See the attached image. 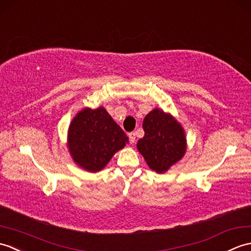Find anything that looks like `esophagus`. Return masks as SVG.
<instances>
[{"label": "esophagus", "instance_id": "34e87169", "mask_svg": "<svg viewBox=\"0 0 251 251\" xmlns=\"http://www.w3.org/2000/svg\"><path fill=\"white\" fill-rule=\"evenodd\" d=\"M129 140H130V143L131 144H133L135 142V133L134 132H131V133H129Z\"/></svg>", "mask_w": 251, "mask_h": 251}]
</instances>
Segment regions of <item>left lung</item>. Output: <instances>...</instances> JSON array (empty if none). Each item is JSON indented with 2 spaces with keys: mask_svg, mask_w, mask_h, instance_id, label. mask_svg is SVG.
I'll list each match as a JSON object with an SVG mask.
<instances>
[{
  "mask_svg": "<svg viewBox=\"0 0 251 251\" xmlns=\"http://www.w3.org/2000/svg\"><path fill=\"white\" fill-rule=\"evenodd\" d=\"M143 129L145 135L136 146L152 171L164 173L183 157L185 131L174 117L154 108L145 117Z\"/></svg>",
  "mask_w": 251,
  "mask_h": 251,
  "instance_id": "8db88e82",
  "label": "left lung"
}]
</instances>
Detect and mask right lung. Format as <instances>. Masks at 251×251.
<instances>
[{
    "label": "right lung",
    "mask_w": 251,
    "mask_h": 251,
    "mask_svg": "<svg viewBox=\"0 0 251 251\" xmlns=\"http://www.w3.org/2000/svg\"><path fill=\"white\" fill-rule=\"evenodd\" d=\"M68 146L74 162L96 173L105 168L129 138L104 107L83 108L72 120Z\"/></svg>",
    "instance_id": "1"
}]
</instances>
